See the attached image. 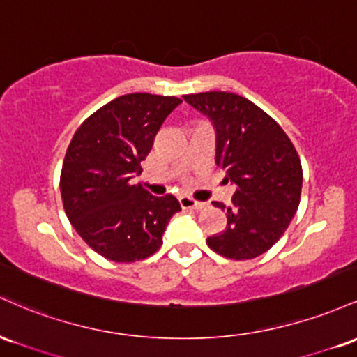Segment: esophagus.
<instances>
[{
  "instance_id": "obj_1",
  "label": "esophagus",
  "mask_w": 357,
  "mask_h": 357,
  "mask_svg": "<svg viewBox=\"0 0 357 357\" xmlns=\"http://www.w3.org/2000/svg\"><path fill=\"white\" fill-rule=\"evenodd\" d=\"M180 206H182V209H202L206 204L204 202H199V200L189 197V195H182V197L178 199Z\"/></svg>"
}]
</instances>
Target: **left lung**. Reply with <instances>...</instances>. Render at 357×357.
<instances>
[{
  "mask_svg": "<svg viewBox=\"0 0 357 357\" xmlns=\"http://www.w3.org/2000/svg\"><path fill=\"white\" fill-rule=\"evenodd\" d=\"M211 119L215 163L236 185L222 232L207 238L212 251L229 259H253L278 241L298 209L302 165L282 126L243 96L224 91L183 96Z\"/></svg>",
  "mask_w": 357,
  "mask_h": 357,
  "instance_id": "1",
  "label": "left lung"
}]
</instances>
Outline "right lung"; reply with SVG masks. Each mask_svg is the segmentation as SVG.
I'll return each mask as SVG.
<instances>
[{
  "mask_svg": "<svg viewBox=\"0 0 357 357\" xmlns=\"http://www.w3.org/2000/svg\"><path fill=\"white\" fill-rule=\"evenodd\" d=\"M182 99L133 92L119 96L77 128L60 174L67 218L96 253L118 263L157 253L178 200L155 197L131 178L155 135Z\"/></svg>",
  "mask_w": 357,
  "mask_h": 357,
  "instance_id": "add662e5",
  "label": "right lung"
}]
</instances>
